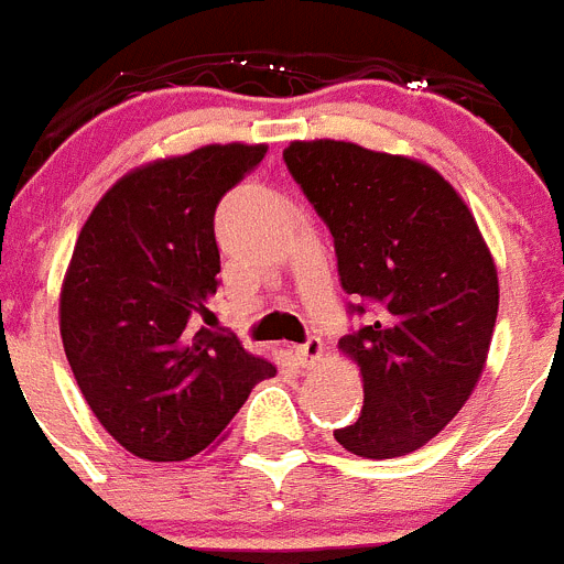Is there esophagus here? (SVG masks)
<instances>
[{"label": "esophagus", "mask_w": 564, "mask_h": 564, "mask_svg": "<svg viewBox=\"0 0 564 564\" xmlns=\"http://www.w3.org/2000/svg\"><path fill=\"white\" fill-rule=\"evenodd\" d=\"M322 355H324V344L322 338H316V335L304 340L302 346H296V358L304 369H313V366L322 364Z\"/></svg>", "instance_id": "1"}]
</instances>
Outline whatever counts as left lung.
I'll use <instances>...</instances> for the list:
<instances>
[{
    "mask_svg": "<svg viewBox=\"0 0 564 564\" xmlns=\"http://www.w3.org/2000/svg\"><path fill=\"white\" fill-rule=\"evenodd\" d=\"M285 164L333 231L344 291L377 307L338 344L360 369L364 411L335 438L360 458L408 456L481 380L500 299L492 251L456 187L420 159L296 139Z\"/></svg>",
    "mask_w": 564,
    "mask_h": 564,
    "instance_id": "obj_1",
    "label": "left lung"
}]
</instances>
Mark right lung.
<instances>
[{
    "label": "right lung",
    "instance_id": "1",
    "mask_svg": "<svg viewBox=\"0 0 564 564\" xmlns=\"http://www.w3.org/2000/svg\"><path fill=\"white\" fill-rule=\"evenodd\" d=\"M268 144H204L113 181L77 235L61 340L83 400L128 453L184 462L226 438L276 366L195 327L218 291L215 209Z\"/></svg>",
    "mask_w": 564,
    "mask_h": 564
}]
</instances>
